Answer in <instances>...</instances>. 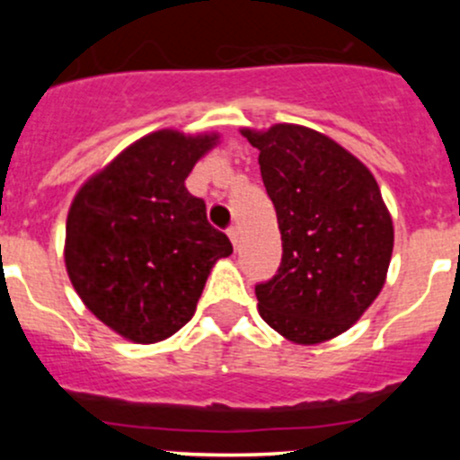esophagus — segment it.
Masks as SVG:
<instances>
[{
  "instance_id": "esophagus-1",
  "label": "esophagus",
  "mask_w": 460,
  "mask_h": 460,
  "mask_svg": "<svg viewBox=\"0 0 460 460\" xmlns=\"http://www.w3.org/2000/svg\"><path fill=\"white\" fill-rule=\"evenodd\" d=\"M226 234H229V238H231V243H234V247H238V243H240L238 226H229V229H226Z\"/></svg>"
}]
</instances>
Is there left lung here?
<instances>
[{"label": "left lung", "instance_id": "1", "mask_svg": "<svg viewBox=\"0 0 460 460\" xmlns=\"http://www.w3.org/2000/svg\"><path fill=\"white\" fill-rule=\"evenodd\" d=\"M243 136L282 235L276 276L256 285L260 316L298 345L347 332L380 294L394 226L367 166L323 133L276 124Z\"/></svg>", "mask_w": 460, "mask_h": 460}]
</instances>
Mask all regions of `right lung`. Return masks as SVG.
<instances>
[{"label": "right lung", "instance_id": "1", "mask_svg": "<svg viewBox=\"0 0 460 460\" xmlns=\"http://www.w3.org/2000/svg\"><path fill=\"white\" fill-rule=\"evenodd\" d=\"M217 136L157 131L77 191L66 271L84 305L119 336L157 342L191 320L204 282L234 247L184 180Z\"/></svg>", "mask_w": 460, "mask_h": 460}]
</instances>
